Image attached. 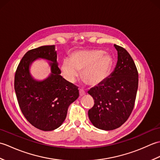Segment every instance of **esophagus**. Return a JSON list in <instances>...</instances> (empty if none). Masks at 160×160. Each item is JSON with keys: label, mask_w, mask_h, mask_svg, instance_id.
Returning <instances> with one entry per match:
<instances>
[{"label": "esophagus", "mask_w": 160, "mask_h": 160, "mask_svg": "<svg viewBox=\"0 0 160 160\" xmlns=\"http://www.w3.org/2000/svg\"><path fill=\"white\" fill-rule=\"evenodd\" d=\"M79 94H80V96H83L86 94V92L82 89H79Z\"/></svg>", "instance_id": "34e87169"}]
</instances>
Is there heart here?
Listing matches in <instances>:
<instances>
[{"instance_id":"1","label":"heart","mask_w":160,"mask_h":160,"mask_svg":"<svg viewBox=\"0 0 160 160\" xmlns=\"http://www.w3.org/2000/svg\"><path fill=\"white\" fill-rule=\"evenodd\" d=\"M112 58L101 50L77 51L71 53V60L62 61L61 71L64 78L73 82L82 71V78L87 84L96 86L107 79L112 67Z\"/></svg>"}]
</instances>
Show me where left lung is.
Masks as SVG:
<instances>
[{
    "label": "left lung",
    "instance_id": "left-lung-1",
    "mask_svg": "<svg viewBox=\"0 0 160 160\" xmlns=\"http://www.w3.org/2000/svg\"><path fill=\"white\" fill-rule=\"evenodd\" d=\"M118 62L113 72L89 92L94 100L88 111L94 127L102 130L118 128L128 120L133 109L138 87V72L130 54L114 45Z\"/></svg>",
    "mask_w": 160,
    "mask_h": 160
}]
</instances>
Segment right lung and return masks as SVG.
Wrapping results in <instances>:
<instances>
[{
  "instance_id": "add662e5",
  "label": "right lung",
  "mask_w": 160,
  "mask_h": 160,
  "mask_svg": "<svg viewBox=\"0 0 160 160\" xmlns=\"http://www.w3.org/2000/svg\"><path fill=\"white\" fill-rule=\"evenodd\" d=\"M38 57L52 61L50 76L36 81L29 73V65ZM54 45L28 51L17 67L14 89L20 110L33 127L44 131H53L63 123L68 107L79 96L78 87L60 76Z\"/></svg>"
}]
</instances>
